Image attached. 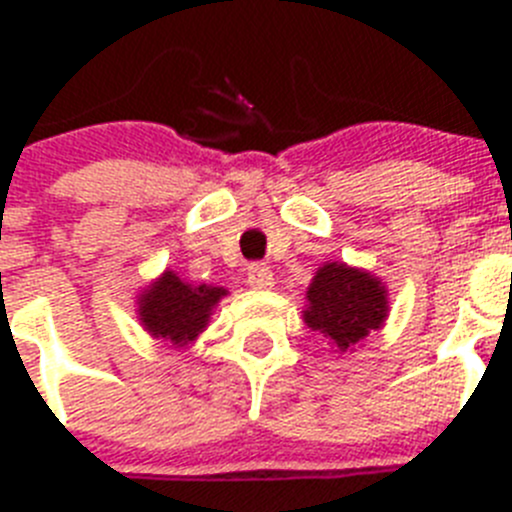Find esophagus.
Segmentation results:
<instances>
[{
    "mask_svg": "<svg viewBox=\"0 0 512 512\" xmlns=\"http://www.w3.org/2000/svg\"><path fill=\"white\" fill-rule=\"evenodd\" d=\"M248 284L253 289H269L274 284V274L266 264H251L248 266Z\"/></svg>",
    "mask_w": 512,
    "mask_h": 512,
    "instance_id": "34e87169",
    "label": "esophagus"
}]
</instances>
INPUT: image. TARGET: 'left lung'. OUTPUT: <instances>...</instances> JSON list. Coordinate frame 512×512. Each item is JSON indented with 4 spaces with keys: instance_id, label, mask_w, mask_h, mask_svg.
I'll return each mask as SVG.
<instances>
[{
    "instance_id": "obj_1",
    "label": "left lung",
    "mask_w": 512,
    "mask_h": 512,
    "mask_svg": "<svg viewBox=\"0 0 512 512\" xmlns=\"http://www.w3.org/2000/svg\"><path fill=\"white\" fill-rule=\"evenodd\" d=\"M387 289L374 274L354 266L328 261L320 266L307 287L302 312L307 328L318 330L338 351L364 341L387 320Z\"/></svg>"
}]
</instances>
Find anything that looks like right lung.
Instances as JSON below:
<instances>
[{
    "label": "right lung",
    "mask_w": 512,
    "mask_h": 512,
    "mask_svg": "<svg viewBox=\"0 0 512 512\" xmlns=\"http://www.w3.org/2000/svg\"><path fill=\"white\" fill-rule=\"evenodd\" d=\"M228 289L210 284H189L174 271H164L138 297V320L153 338L187 346L207 328L212 310Z\"/></svg>",
    "instance_id": "right-lung-1"
}]
</instances>
